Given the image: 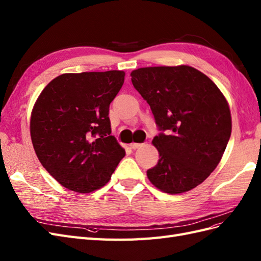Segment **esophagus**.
I'll list each match as a JSON object with an SVG mask.
<instances>
[{
	"label": "esophagus",
	"instance_id": "obj_1",
	"mask_svg": "<svg viewBox=\"0 0 261 261\" xmlns=\"http://www.w3.org/2000/svg\"><path fill=\"white\" fill-rule=\"evenodd\" d=\"M129 146L133 148V149H136V148H138L139 146H142V144H138V143H132Z\"/></svg>",
	"mask_w": 261,
	"mask_h": 261
}]
</instances>
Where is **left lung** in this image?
<instances>
[{
    "mask_svg": "<svg viewBox=\"0 0 261 261\" xmlns=\"http://www.w3.org/2000/svg\"><path fill=\"white\" fill-rule=\"evenodd\" d=\"M130 76L160 130L152 139L159 160L147 170L148 179L169 194L190 191L213 172L226 149L231 133L226 98L189 66L140 68Z\"/></svg>",
    "mask_w": 261,
    "mask_h": 261,
    "instance_id": "obj_1",
    "label": "left lung"
}]
</instances>
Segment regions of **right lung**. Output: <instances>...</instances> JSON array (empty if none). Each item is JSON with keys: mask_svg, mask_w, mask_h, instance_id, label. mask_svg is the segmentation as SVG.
I'll return each mask as SVG.
<instances>
[{"mask_svg": "<svg viewBox=\"0 0 261 261\" xmlns=\"http://www.w3.org/2000/svg\"><path fill=\"white\" fill-rule=\"evenodd\" d=\"M124 71L65 73L40 93L31 137L40 164L61 186L90 193L108 183L125 150L111 135L110 104Z\"/></svg>", "mask_w": 261, "mask_h": 261, "instance_id": "1", "label": "right lung"}]
</instances>
